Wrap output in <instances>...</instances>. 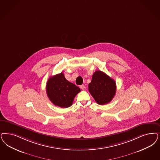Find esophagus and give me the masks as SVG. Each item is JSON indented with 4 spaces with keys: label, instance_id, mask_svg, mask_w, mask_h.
I'll return each instance as SVG.
<instances>
[{
    "label": "esophagus",
    "instance_id": "obj_1",
    "mask_svg": "<svg viewBox=\"0 0 160 160\" xmlns=\"http://www.w3.org/2000/svg\"><path fill=\"white\" fill-rule=\"evenodd\" d=\"M80 88H82V90H84L86 88V86H85L84 84H83V85H81V86H80Z\"/></svg>",
    "mask_w": 160,
    "mask_h": 160
}]
</instances>
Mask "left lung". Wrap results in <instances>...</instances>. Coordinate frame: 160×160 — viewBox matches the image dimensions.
Here are the masks:
<instances>
[{"label":"left lung","instance_id":"1","mask_svg":"<svg viewBox=\"0 0 160 160\" xmlns=\"http://www.w3.org/2000/svg\"><path fill=\"white\" fill-rule=\"evenodd\" d=\"M115 81L105 72L96 71L94 72L90 83L88 84V91L99 105L109 103L116 93Z\"/></svg>","mask_w":160,"mask_h":160}]
</instances>
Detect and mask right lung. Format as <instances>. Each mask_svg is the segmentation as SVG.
<instances>
[{
	"instance_id": "obj_1",
	"label": "right lung",
	"mask_w": 160,
	"mask_h": 160,
	"mask_svg": "<svg viewBox=\"0 0 160 160\" xmlns=\"http://www.w3.org/2000/svg\"><path fill=\"white\" fill-rule=\"evenodd\" d=\"M46 92L54 105L66 108L72 106L75 96L80 92V88L67 80L64 74L61 72L48 79Z\"/></svg>"
}]
</instances>
